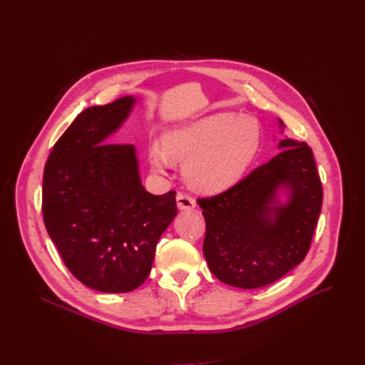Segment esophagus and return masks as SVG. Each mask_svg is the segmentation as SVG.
Instances as JSON below:
<instances>
[{
	"label": "esophagus",
	"mask_w": 365,
	"mask_h": 365,
	"mask_svg": "<svg viewBox=\"0 0 365 365\" xmlns=\"http://www.w3.org/2000/svg\"><path fill=\"white\" fill-rule=\"evenodd\" d=\"M176 202H178L179 210H192V208H195V198L192 195L185 194V192H178Z\"/></svg>",
	"instance_id": "obj_1"
}]
</instances>
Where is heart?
I'll return each mask as SVG.
<instances>
[{
  "instance_id": "1",
  "label": "heart",
  "mask_w": 365,
  "mask_h": 365,
  "mask_svg": "<svg viewBox=\"0 0 365 365\" xmlns=\"http://www.w3.org/2000/svg\"><path fill=\"white\" fill-rule=\"evenodd\" d=\"M260 140L257 123L250 117L216 113L171 130L164 148L149 149L150 165L164 171L171 161L185 163V176L194 187L217 192L237 183L255 158Z\"/></svg>"
}]
</instances>
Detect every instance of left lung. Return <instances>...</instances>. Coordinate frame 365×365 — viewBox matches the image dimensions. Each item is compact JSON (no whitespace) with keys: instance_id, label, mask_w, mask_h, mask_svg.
Masks as SVG:
<instances>
[{"instance_id":"left-lung-1","label":"left lung","mask_w":365,"mask_h":365,"mask_svg":"<svg viewBox=\"0 0 365 365\" xmlns=\"http://www.w3.org/2000/svg\"><path fill=\"white\" fill-rule=\"evenodd\" d=\"M282 127V121L279 120ZM282 150L225 192L198 198L205 219L202 252L222 282L259 289L290 272L308 255L322 207L312 149L282 139ZM289 201L279 205L277 189Z\"/></svg>"}]
</instances>
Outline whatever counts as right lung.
I'll list each match as a JSON object with an SVG mask.
<instances>
[{
  "label": "right lung",
  "mask_w": 365,
  "mask_h": 365,
  "mask_svg": "<svg viewBox=\"0 0 365 365\" xmlns=\"http://www.w3.org/2000/svg\"><path fill=\"white\" fill-rule=\"evenodd\" d=\"M134 98L83 110L50 152L43 217L65 266L102 293H127L148 278L160 237L178 215L176 192L142 186L136 150L108 138Z\"/></svg>",
  "instance_id": "1"
}]
</instances>
